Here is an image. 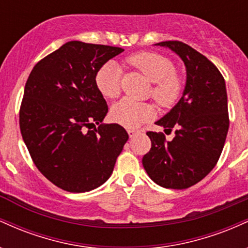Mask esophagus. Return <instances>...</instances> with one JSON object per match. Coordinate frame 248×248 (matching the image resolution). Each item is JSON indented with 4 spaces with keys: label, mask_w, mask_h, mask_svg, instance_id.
<instances>
[{
    "label": "esophagus",
    "mask_w": 248,
    "mask_h": 248,
    "mask_svg": "<svg viewBox=\"0 0 248 248\" xmlns=\"http://www.w3.org/2000/svg\"><path fill=\"white\" fill-rule=\"evenodd\" d=\"M127 132H128V135H129L130 138H134V136L138 134V132H136V130H134V129H128Z\"/></svg>",
    "instance_id": "1"
}]
</instances>
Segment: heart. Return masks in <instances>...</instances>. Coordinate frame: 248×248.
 I'll use <instances>...</instances> for the list:
<instances>
[{
    "instance_id": "obj_1",
    "label": "heart",
    "mask_w": 248,
    "mask_h": 248,
    "mask_svg": "<svg viewBox=\"0 0 248 248\" xmlns=\"http://www.w3.org/2000/svg\"><path fill=\"white\" fill-rule=\"evenodd\" d=\"M127 62L154 82L152 96L160 107L169 108L178 101L183 90L181 76L175 72L173 62L161 53H134L127 57ZM95 85L104 96L115 99L121 92V70L115 62H108L98 70ZM155 114L153 105L124 99L115 104L110 110L113 120L127 128H138Z\"/></svg>"
}]
</instances>
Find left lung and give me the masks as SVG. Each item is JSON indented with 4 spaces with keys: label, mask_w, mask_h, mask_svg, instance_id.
Here are the masks:
<instances>
[{
    "label": "left lung",
    "mask_w": 248,
    "mask_h": 248,
    "mask_svg": "<svg viewBox=\"0 0 248 248\" xmlns=\"http://www.w3.org/2000/svg\"><path fill=\"white\" fill-rule=\"evenodd\" d=\"M156 45L171 49L186 67L183 96L156 124L163 133L147 132L152 148L142 158L149 177L168 189H187L202 181L216 167L223 152L230 119L224 77L211 61L179 41Z\"/></svg>",
    "instance_id": "obj_1"
}]
</instances>
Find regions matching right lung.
<instances>
[{
  "label": "right lung",
  "mask_w": 248,
  "mask_h": 248,
  "mask_svg": "<svg viewBox=\"0 0 248 248\" xmlns=\"http://www.w3.org/2000/svg\"><path fill=\"white\" fill-rule=\"evenodd\" d=\"M122 51L67 42L37 62L25 82L22 138L37 169L65 191L104 184L128 140L120 124H101L108 106L95 85L98 70Z\"/></svg>",
  "instance_id": "obj_1"
}]
</instances>
